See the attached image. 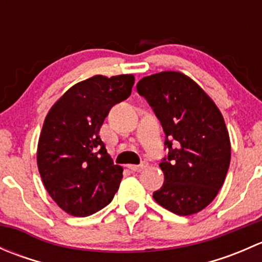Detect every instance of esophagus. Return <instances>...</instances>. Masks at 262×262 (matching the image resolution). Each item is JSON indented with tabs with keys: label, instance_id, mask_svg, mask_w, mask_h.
<instances>
[{
	"label": "esophagus",
	"instance_id": "esophagus-1",
	"mask_svg": "<svg viewBox=\"0 0 262 262\" xmlns=\"http://www.w3.org/2000/svg\"><path fill=\"white\" fill-rule=\"evenodd\" d=\"M146 163L142 162L141 165H128V168L130 171H133V172H139V171H142L143 168H146Z\"/></svg>",
	"mask_w": 262,
	"mask_h": 262
}]
</instances>
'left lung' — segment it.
I'll list each match as a JSON object with an SVG mask.
<instances>
[{"instance_id": "1", "label": "left lung", "mask_w": 262, "mask_h": 262, "mask_svg": "<svg viewBox=\"0 0 262 262\" xmlns=\"http://www.w3.org/2000/svg\"><path fill=\"white\" fill-rule=\"evenodd\" d=\"M165 132V175L153 199L178 215L213 202L231 162V142L221 112L202 87L180 72L156 73L137 83Z\"/></svg>"}]
</instances>
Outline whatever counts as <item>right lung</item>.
Wrapping results in <instances>:
<instances>
[{
  "mask_svg": "<svg viewBox=\"0 0 262 262\" xmlns=\"http://www.w3.org/2000/svg\"><path fill=\"white\" fill-rule=\"evenodd\" d=\"M133 75L94 76L71 87L50 109L38 143V168L47 191L66 213L87 216L106 207L123 168L99 136L110 109L128 99Z\"/></svg>",
  "mask_w": 262,
  "mask_h": 262,
  "instance_id": "right-lung-1",
  "label": "right lung"
}]
</instances>
